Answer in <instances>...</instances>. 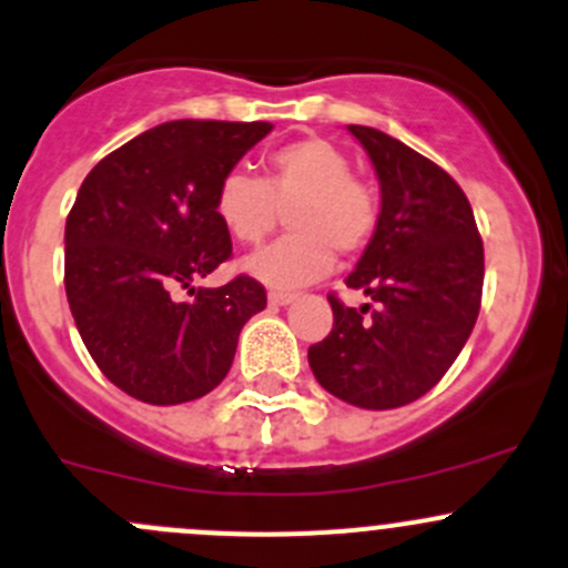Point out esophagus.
<instances>
[{"label": "esophagus", "instance_id": "1", "mask_svg": "<svg viewBox=\"0 0 568 568\" xmlns=\"http://www.w3.org/2000/svg\"><path fill=\"white\" fill-rule=\"evenodd\" d=\"M291 302H294V294H285V291H272V294H268V305L274 307L291 305Z\"/></svg>", "mask_w": 568, "mask_h": 568}]
</instances>
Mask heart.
<instances>
[{
    "instance_id": "obj_1",
    "label": "heart",
    "mask_w": 568,
    "mask_h": 568,
    "mask_svg": "<svg viewBox=\"0 0 568 568\" xmlns=\"http://www.w3.org/2000/svg\"><path fill=\"white\" fill-rule=\"evenodd\" d=\"M213 211L239 244L255 246L288 213L294 233L246 257L244 268L272 288H296L324 277L333 255H357L379 222L374 189L352 174L346 152L324 138H302L266 158V174L227 172Z\"/></svg>"
}]
</instances>
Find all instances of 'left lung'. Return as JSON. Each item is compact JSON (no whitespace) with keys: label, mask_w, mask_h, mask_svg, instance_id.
Returning <instances> with one entry per match:
<instances>
[{"label":"left lung","mask_w":568,"mask_h":568,"mask_svg":"<svg viewBox=\"0 0 568 568\" xmlns=\"http://www.w3.org/2000/svg\"><path fill=\"white\" fill-rule=\"evenodd\" d=\"M379 178V222L346 277L374 305L335 294L333 329L307 349L338 399L388 410L424 396L469 341L483 302V239L464 189L430 158L374 126L349 124Z\"/></svg>","instance_id":"left-lung-1"}]
</instances>
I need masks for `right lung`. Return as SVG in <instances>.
<instances>
[{
  "label": "right lung",
  "mask_w": 568,
  "mask_h": 568,
  "mask_svg": "<svg viewBox=\"0 0 568 568\" xmlns=\"http://www.w3.org/2000/svg\"><path fill=\"white\" fill-rule=\"evenodd\" d=\"M268 132V121H166L82 180L65 219V296L93 363L124 394L150 405L205 396L266 307L250 274L222 288L191 283L233 257L213 211L219 180Z\"/></svg>",
  "instance_id": "right-lung-1"
}]
</instances>
